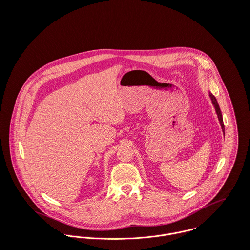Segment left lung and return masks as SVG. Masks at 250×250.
Listing matches in <instances>:
<instances>
[{"label":"left lung","mask_w":250,"mask_h":250,"mask_svg":"<svg viewBox=\"0 0 250 250\" xmlns=\"http://www.w3.org/2000/svg\"><path fill=\"white\" fill-rule=\"evenodd\" d=\"M209 95H210V98H211V100H212V103H213V105H214V109H215V112H216V114H217V117H218V120H219L220 126H221L222 132H223V134H225V133H224V130H225V129H224V124H223L222 114H221L220 108H219V106H218V103H217V101H216L215 97H214V95H213L212 93H209Z\"/></svg>","instance_id":"8db88e82"}]
</instances>
